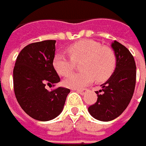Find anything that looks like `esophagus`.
Instances as JSON below:
<instances>
[{"instance_id": "1", "label": "esophagus", "mask_w": 146, "mask_h": 146, "mask_svg": "<svg viewBox=\"0 0 146 146\" xmlns=\"http://www.w3.org/2000/svg\"><path fill=\"white\" fill-rule=\"evenodd\" d=\"M75 91L80 94H81V95H84L87 92V89H76Z\"/></svg>"}]
</instances>
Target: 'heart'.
<instances>
[{"mask_svg":"<svg viewBox=\"0 0 146 146\" xmlns=\"http://www.w3.org/2000/svg\"><path fill=\"white\" fill-rule=\"evenodd\" d=\"M71 57L57 53L54 58V67L60 75H66L75 69V63H80L83 71L67 75L64 80L66 87L80 89L92 83L95 79L104 81L108 79L116 68V58L112 49L102 46L94 40L84 39L67 48Z\"/></svg>","mask_w":146,"mask_h":146,"instance_id":"b5f03b06","label":"heart"}]
</instances>
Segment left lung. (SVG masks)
<instances>
[{
	"label": "left lung",
	"instance_id": "left-lung-1",
	"mask_svg": "<svg viewBox=\"0 0 146 146\" xmlns=\"http://www.w3.org/2000/svg\"><path fill=\"white\" fill-rule=\"evenodd\" d=\"M116 54L115 71L110 78L101 84L97 94V101L88 108L95 119L110 121L121 115L128 107L134 92L136 84V63L134 58L127 48L120 42H112Z\"/></svg>",
	"mask_w": 146,
	"mask_h": 146
}]
</instances>
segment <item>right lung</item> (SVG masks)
I'll return each instance as SVG.
<instances>
[{
    "label": "right lung",
    "mask_w": 146,
    "mask_h": 146,
    "mask_svg": "<svg viewBox=\"0 0 146 146\" xmlns=\"http://www.w3.org/2000/svg\"><path fill=\"white\" fill-rule=\"evenodd\" d=\"M55 40L27 45L17 58L13 68V88L17 100L26 114L37 121H47L62 111L70 89L59 87L51 92L60 78L53 66Z\"/></svg>",
    "instance_id": "right-lung-1"
}]
</instances>
